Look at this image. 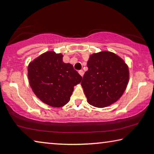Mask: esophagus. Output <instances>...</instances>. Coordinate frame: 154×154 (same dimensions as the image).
<instances>
[{"label": "esophagus", "instance_id": "obj_1", "mask_svg": "<svg viewBox=\"0 0 154 154\" xmlns=\"http://www.w3.org/2000/svg\"><path fill=\"white\" fill-rule=\"evenodd\" d=\"M79 75H81L82 77H83V75H84V70H79Z\"/></svg>", "mask_w": 154, "mask_h": 154}]
</instances>
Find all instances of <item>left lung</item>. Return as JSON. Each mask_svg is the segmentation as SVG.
<instances>
[{
  "mask_svg": "<svg viewBox=\"0 0 154 154\" xmlns=\"http://www.w3.org/2000/svg\"><path fill=\"white\" fill-rule=\"evenodd\" d=\"M87 66L81 84L89 104L105 108L118 101L129 81L125 62L113 53L101 51L90 56Z\"/></svg>",
  "mask_w": 154,
  "mask_h": 154,
  "instance_id": "1",
  "label": "left lung"
}]
</instances>
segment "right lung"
<instances>
[{
  "label": "right lung",
  "mask_w": 154,
  "mask_h": 154,
  "mask_svg": "<svg viewBox=\"0 0 154 154\" xmlns=\"http://www.w3.org/2000/svg\"><path fill=\"white\" fill-rule=\"evenodd\" d=\"M63 55L54 51L43 53L29 64V84L38 98L52 107L59 108L70 101L75 86L82 77Z\"/></svg>",
  "instance_id": "add662e5"
}]
</instances>
